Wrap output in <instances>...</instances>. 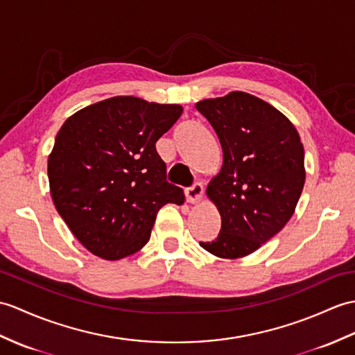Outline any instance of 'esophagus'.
<instances>
[{
	"label": "esophagus",
	"mask_w": 355,
	"mask_h": 355,
	"mask_svg": "<svg viewBox=\"0 0 355 355\" xmlns=\"http://www.w3.org/2000/svg\"><path fill=\"white\" fill-rule=\"evenodd\" d=\"M202 192H204V187H202L201 183H195L192 187H187L186 191H184L187 201L191 202V204L200 202L201 198H202Z\"/></svg>",
	"instance_id": "esophagus-1"
}]
</instances>
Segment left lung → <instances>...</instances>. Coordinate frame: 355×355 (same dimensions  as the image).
Instances as JSON below:
<instances>
[{
  "label": "left lung",
  "instance_id": "1",
  "mask_svg": "<svg viewBox=\"0 0 355 355\" xmlns=\"http://www.w3.org/2000/svg\"><path fill=\"white\" fill-rule=\"evenodd\" d=\"M195 107L215 128L224 153L219 174L205 191L219 210L220 232L200 245L216 257L241 259L292 218L306 181L304 146L282 112L246 92Z\"/></svg>",
  "mask_w": 355,
  "mask_h": 355
}]
</instances>
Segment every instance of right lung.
<instances>
[{"label":"right lung","instance_id":"1","mask_svg":"<svg viewBox=\"0 0 355 355\" xmlns=\"http://www.w3.org/2000/svg\"><path fill=\"white\" fill-rule=\"evenodd\" d=\"M181 113L178 104L113 96L73 113L57 133L49 192L72 234L98 257L142 250L163 205L184 202L155 150Z\"/></svg>","mask_w":355,"mask_h":355}]
</instances>
